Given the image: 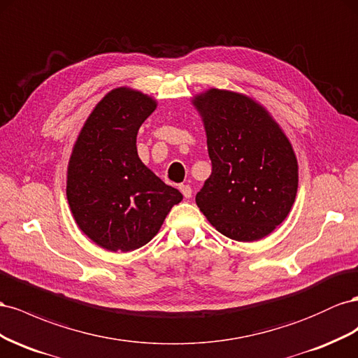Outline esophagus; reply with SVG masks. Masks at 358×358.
Instances as JSON below:
<instances>
[{"mask_svg":"<svg viewBox=\"0 0 358 358\" xmlns=\"http://www.w3.org/2000/svg\"><path fill=\"white\" fill-rule=\"evenodd\" d=\"M180 190H181V193H182V196L185 198H192V187L189 186V185H181L180 186Z\"/></svg>","mask_w":358,"mask_h":358,"instance_id":"34e87169","label":"esophagus"}]
</instances>
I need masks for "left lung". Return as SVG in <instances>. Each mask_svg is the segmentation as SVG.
<instances>
[{"mask_svg":"<svg viewBox=\"0 0 358 358\" xmlns=\"http://www.w3.org/2000/svg\"><path fill=\"white\" fill-rule=\"evenodd\" d=\"M193 105L206 126L213 166L196 193L199 210L232 240L268 236L297 195L299 165L288 138L248 96L211 88Z\"/></svg>","mask_w":358,"mask_h":358,"instance_id":"8db88e82","label":"left lung"}]
</instances>
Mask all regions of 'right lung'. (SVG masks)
Instances as JSON below:
<instances>
[{"mask_svg":"<svg viewBox=\"0 0 358 358\" xmlns=\"http://www.w3.org/2000/svg\"><path fill=\"white\" fill-rule=\"evenodd\" d=\"M156 105L141 91L112 90L87 118L71 151L70 210L80 231L110 252L144 246L182 199L138 156V130Z\"/></svg>","mask_w":358,"mask_h":358,"instance_id":"1","label":"right lung"}]
</instances>
